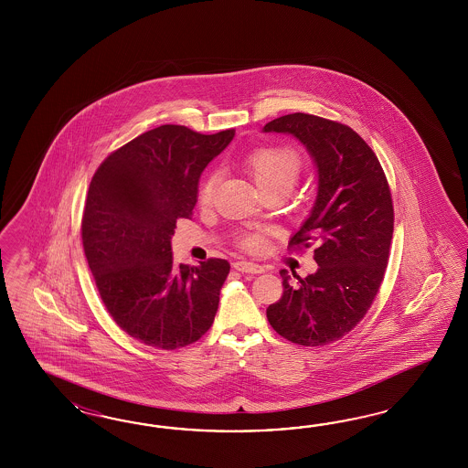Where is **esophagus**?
<instances>
[{"label":"esophagus","mask_w":468,"mask_h":468,"mask_svg":"<svg viewBox=\"0 0 468 468\" xmlns=\"http://www.w3.org/2000/svg\"><path fill=\"white\" fill-rule=\"evenodd\" d=\"M233 268L237 271H240V272H252V274H262V272H264L262 266L254 264V262H249V261H239V262L233 264Z\"/></svg>","instance_id":"1"}]
</instances>
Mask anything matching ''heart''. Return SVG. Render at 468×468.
<instances>
[{
    "instance_id": "1",
    "label": "heart",
    "mask_w": 468,
    "mask_h": 468,
    "mask_svg": "<svg viewBox=\"0 0 468 468\" xmlns=\"http://www.w3.org/2000/svg\"><path fill=\"white\" fill-rule=\"evenodd\" d=\"M243 166L262 194L270 190H280L286 196L297 182L302 170V161L297 153L290 147L270 145L252 151L243 159ZM218 176L214 173L204 178L198 190V202L202 206L211 204ZM239 245L245 250H259L264 245V233L259 229L245 231L239 237Z\"/></svg>"
}]
</instances>
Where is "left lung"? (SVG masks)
Instances as JSON below:
<instances>
[{"label": "left lung", "instance_id": "left-lung-1", "mask_svg": "<svg viewBox=\"0 0 468 468\" xmlns=\"http://www.w3.org/2000/svg\"><path fill=\"white\" fill-rule=\"evenodd\" d=\"M262 132L303 144L317 171L309 218L290 239L314 247L317 271L292 283L282 270L283 297L268 307L272 329L292 343L323 346L348 335L379 292L393 239V202L379 159L346 125L314 114H284Z\"/></svg>", "mask_w": 468, "mask_h": 468}]
</instances>
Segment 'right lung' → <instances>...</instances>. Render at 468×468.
Instances as JSON below:
<instances>
[{
  "label": "right lung",
  "instance_id": "add662e5",
  "mask_svg": "<svg viewBox=\"0 0 468 468\" xmlns=\"http://www.w3.org/2000/svg\"><path fill=\"white\" fill-rule=\"evenodd\" d=\"M233 137L235 130L204 135L161 125L106 157L90 180L87 264L114 323L149 346H186L213 326L229 264L178 266L171 235L176 219L192 214L202 171Z\"/></svg>",
  "mask_w": 468,
  "mask_h": 468
}]
</instances>
